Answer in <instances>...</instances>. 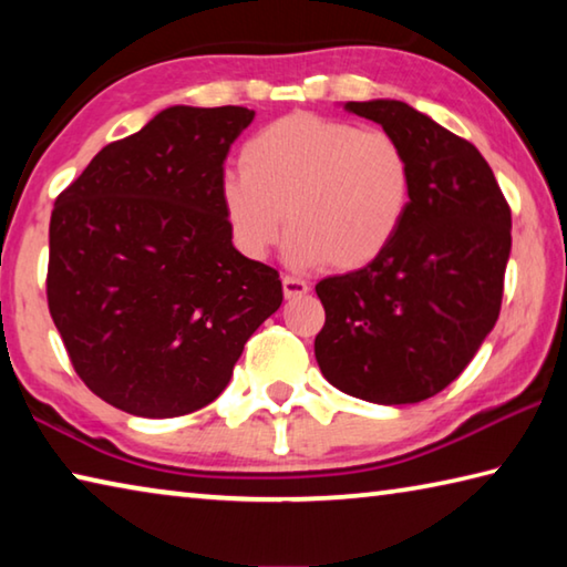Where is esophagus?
I'll return each instance as SVG.
<instances>
[{
    "label": "esophagus",
    "mask_w": 567,
    "mask_h": 567,
    "mask_svg": "<svg viewBox=\"0 0 567 567\" xmlns=\"http://www.w3.org/2000/svg\"><path fill=\"white\" fill-rule=\"evenodd\" d=\"M310 287L305 280H297V277H282V295L285 300H295V297H302Z\"/></svg>",
    "instance_id": "1"
}]
</instances>
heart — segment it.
<instances>
[{
    "instance_id": "b5f03b06",
    "label": "heart",
    "mask_w": 567,
    "mask_h": 567,
    "mask_svg": "<svg viewBox=\"0 0 567 567\" xmlns=\"http://www.w3.org/2000/svg\"><path fill=\"white\" fill-rule=\"evenodd\" d=\"M219 182L235 247L265 260L287 233L295 267L352 272L388 252L412 203V167L395 137L344 120L295 112L265 124Z\"/></svg>"
}]
</instances>
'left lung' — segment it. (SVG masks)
I'll use <instances>...</instances> for the list:
<instances>
[{"label":"left lung","instance_id":"obj_1","mask_svg":"<svg viewBox=\"0 0 567 567\" xmlns=\"http://www.w3.org/2000/svg\"><path fill=\"white\" fill-rule=\"evenodd\" d=\"M400 142L412 167L405 225L362 270L315 285V358L330 385L378 405L445 390L501 315L511 207L483 155L400 100L344 102Z\"/></svg>","mask_w":567,"mask_h":567}]
</instances>
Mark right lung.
<instances>
[{
	"mask_svg": "<svg viewBox=\"0 0 567 567\" xmlns=\"http://www.w3.org/2000/svg\"><path fill=\"white\" fill-rule=\"evenodd\" d=\"M252 120L247 107L175 104L56 197L52 320L84 385L130 415L209 405L282 305L280 275L237 252L219 207L229 145Z\"/></svg>",
	"mask_w": 567,
	"mask_h": 567,
	"instance_id": "1",
	"label": "right lung"
}]
</instances>
